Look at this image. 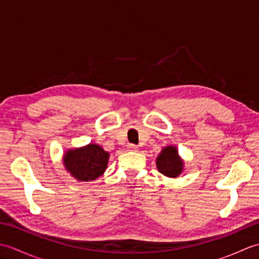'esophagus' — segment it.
Returning a JSON list of instances; mask_svg holds the SVG:
<instances>
[{"label":"esophagus","mask_w":259,"mask_h":259,"mask_svg":"<svg viewBox=\"0 0 259 259\" xmlns=\"http://www.w3.org/2000/svg\"><path fill=\"white\" fill-rule=\"evenodd\" d=\"M128 149L130 151H138V146H137V145H129Z\"/></svg>","instance_id":"esophagus-1"}]
</instances>
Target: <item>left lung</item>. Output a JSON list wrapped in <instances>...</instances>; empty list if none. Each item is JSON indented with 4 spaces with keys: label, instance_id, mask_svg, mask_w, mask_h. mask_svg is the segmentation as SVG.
<instances>
[{
    "label": "left lung",
    "instance_id": "left-lung-1",
    "mask_svg": "<svg viewBox=\"0 0 259 259\" xmlns=\"http://www.w3.org/2000/svg\"><path fill=\"white\" fill-rule=\"evenodd\" d=\"M157 168L159 172L169 178H176L183 172L184 161L178 155L177 148L174 146L164 147L157 157Z\"/></svg>",
    "mask_w": 259,
    "mask_h": 259
}]
</instances>
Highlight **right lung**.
Masks as SVG:
<instances>
[{
	"instance_id": "right-lung-1",
	"label": "right lung",
	"mask_w": 259,
	"mask_h": 259,
	"mask_svg": "<svg viewBox=\"0 0 259 259\" xmlns=\"http://www.w3.org/2000/svg\"><path fill=\"white\" fill-rule=\"evenodd\" d=\"M108 160L109 152L96 144L70 149L63 156L65 169L79 181H91L100 177L106 171Z\"/></svg>"
}]
</instances>
